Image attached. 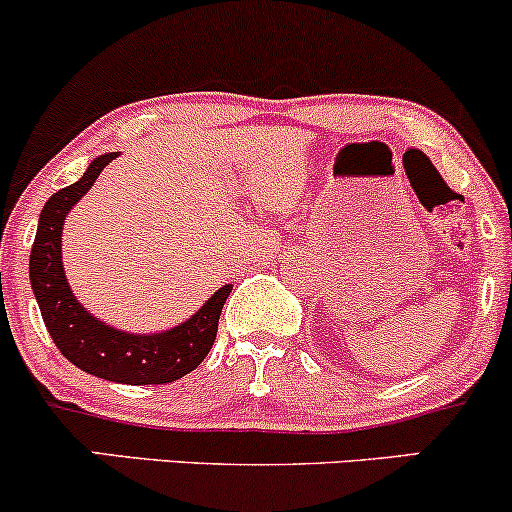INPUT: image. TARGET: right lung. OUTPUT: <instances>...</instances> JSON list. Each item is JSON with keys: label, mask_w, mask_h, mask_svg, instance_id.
Here are the masks:
<instances>
[{"label": "right lung", "mask_w": 512, "mask_h": 512, "mask_svg": "<svg viewBox=\"0 0 512 512\" xmlns=\"http://www.w3.org/2000/svg\"><path fill=\"white\" fill-rule=\"evenodd\" d=\"M117 156L120 154L113 151L93 158L74 185L62 187L45 202L28 264L33 296L52 342L69 363L84 373L122 385L173 383L207 358L219 330L221 308L233 284L221 286L185 322L151 334L117 330L76 301L62 262L64 219Z\"/></svg>", "instance_id": "right-lung-1"}]
</instances>
